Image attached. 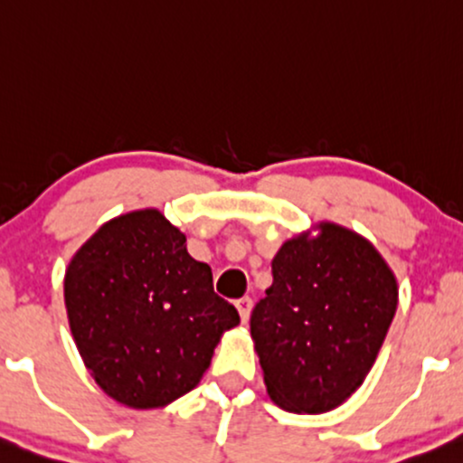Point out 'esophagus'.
<instances>
[{"instance_id":"34e87169","label":"esophagus","mask_w":463,"mask_h":463,"mask_svg":"<svg viewBox=\"0 0 463 463\" xmlns=\"http://www.w3.org/2000/svg\"><path fill=\"white\" fill-rule=\"evenodd\" d=\"M237 310H239V317H241V321L248 323L250 313H252V299L250 298L237 299Z\"/></svg>"}]
</instances>
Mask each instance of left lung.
<instances>
[{
    "label": "left lung",
    "mask_w": 463,
    "mask_h": 463,
    "mask_svg": "<svg viewBox=\"0 0 463 463\" xmlns=\"http://www.w3.org/2000/svg\"><path fill=\"white\" fill-rule=\"evenodd\" d=\"M288 239L250 332L278 408L321 414L345 403L375 364L399 302L397 278L371 241L332 222Z\"/></svg>",
    "instance_id": "left-lung-1"
}]
</instances>
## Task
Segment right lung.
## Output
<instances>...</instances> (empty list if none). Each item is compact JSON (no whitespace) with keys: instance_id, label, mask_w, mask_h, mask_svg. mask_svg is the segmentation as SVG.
Masks as SVG:
<instances>
[{"instance_id":"right-lung-1","label":"right lung","mask_w":463,"mask_h":463,"mask_svg":"<svg viewBox=\"0 0 463 463\" xmlns=\"http://www.w3.org/2000/svg\"><path fill=\"white\" fill-rule=\"evenodd\" d=\"M64 304L77 349L105 394L164 408L198 386L222 334L239 323L207 263L161 211L105 222L66 267Z\"/></svg>"}]
</instances>
